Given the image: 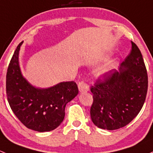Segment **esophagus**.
<instances>
[{"instance_id": "obj_1", "label": "esophagus", "mask_w": 153, "mask_h": 153, "mask_svg": "<svg viewBox=\"0 0 153 153\" xmlns=\"http://www.w3.org/2000/svg\"><path fill=\"white\" fill-rule=\"evenodd\" d=\"M78 88H79V91L82 93L87 92L88 90H89V86H88L87 83L85 82L84 81H81L79 82Z\"/></svg>"}]
</instances>
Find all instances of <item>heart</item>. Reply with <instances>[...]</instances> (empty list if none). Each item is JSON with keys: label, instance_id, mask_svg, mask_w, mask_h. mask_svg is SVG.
Listing matches in <instances>:
<instances>
[{"label": "heart", "instance_id": "heart-1", "mask_svg": "<svg viewBox=\"0 0 153 153\" xmlns=\"http://www.w3.org/2000/svg\"><path fill=\"white\" fill-rule=\"evenodd\" d=\"M110 68H111V66L109 65H106L105 68H103L102 69V70L100 71V74H105V73H107V72L108 71V70L110 69Z\"/></svg>", "mask_w": 153, "mask_h": 153}]
</instances>
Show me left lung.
Wrapping results in <instances>:
<instances>
[{"mask_svg": "<svg viewBox=\"0 0 153 153\" xmlns=\"http://www.w3.org/2000/svg\"><path fill=\"white\" fill-rule=\"evenodd\" d=\"M132 49L119 71L101 75L91 87L93 102L91 117L96 126L108 130L128 124L138 114L145 102L148 76L142 54L131 41Z\"/></svg>", "mask_w": 153, "mask_h": 153, "instance_id": "8db88e82", "label": "left lung"}]
</instances>
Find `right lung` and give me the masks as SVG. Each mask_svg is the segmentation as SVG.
<instances>
[{
    "instance_id": "add662e5",
    "label": "right lung",
    "mask_w": 153,
    "mask_h": 153,
    "mask_svg": "<svg viewBox=\"0 0 153 153\" xmlns=\"http://www.w3.org/2000/svg\"><path fill=\"white\" fill-rule=\"evenodd\" d=\"M23 42L15 51L6 73V96L10 108L27 128L38 132L56 129L63 121L68 102L78 94L75 82H63L46 89L33 87L23 78L18 54Z\"/></svg>"
}]
</instances>
